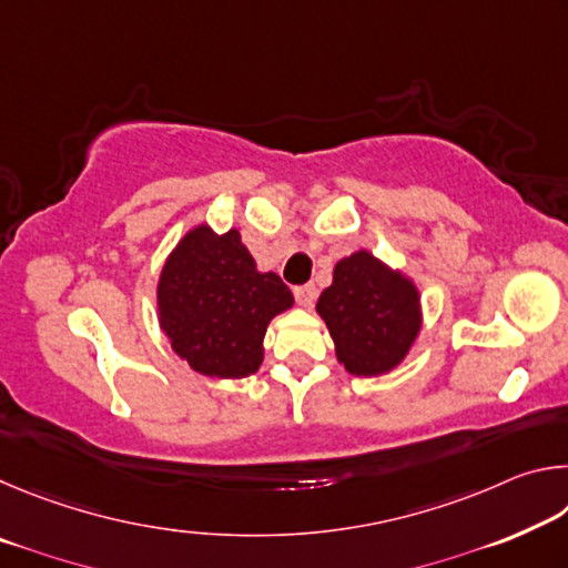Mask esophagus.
<instances>
[{
  "mask_svg": "<svg viewBox=\"0 0 568 568\" xmlns=\"http://www.w3.org/2000/svg\"><path fill=\"white\" fill-rule=\"evenodd\" d=\"M293 293H295V301L301 307H311L315 303V295H318L315 285H297Z\"/></svg>",
  "mask_w": 568,
  "mask_h": 568,
  "instance_id": "34e87169",
  "label": "esophagus"
}]
</instances>
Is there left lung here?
I'll use <instances>...</instances> for the list:
<instances>
[{
  "mask_svg": "<svg viewBox=\"0 0 568 568\" xmlns=\"http://www.w3.org/2000/svg\"><path fill=\"white\" fill-rule=\"evenodd\" d=\"M318 313L335 341V355L353 376H381L398 365L420 328L418 291L358 250L335 265Z\"/></svg>",
  "mask_w": 568,
  "mask_h": 568,
  "instance_id": "left-lung-1",
  "label": "left lung"
}]
</instances>
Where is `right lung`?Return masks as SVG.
Masks as SVG:
<instances>
[{"mask_svg":"<svg viewBox=\"0 0 568 568\" xmlns=\"http://www.w3.org/2000/svg\"><path fill=\"white\" fill-rule=\"evenodd\" d=\"M160 325L192 371L245 378L263 363V338L293 293L275 273H257L237 230L215 235L200 225L162 267Z\"/></svg>","mask_w":568,"mask_h":568,"instance_id":"obj_1","label":"right lung"}]
</instances>
